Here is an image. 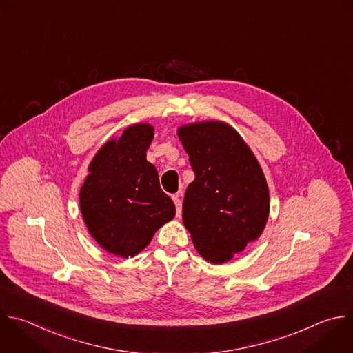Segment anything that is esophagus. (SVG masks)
Returning a JSON list of instances; mask_svg holds the SVG:
<instances>
[{
	"label": "esophagus",
	"instance_id": "34e87169",
	"mask_svg": "<svg viewBox=\"0 0 353 353\" xmlns=\"http://www.w3.org/2000/svg\"><path fill=\"white\" fill-rule=\"evenodd\" d=\"M173 201L176 205V214L180 217V214H181V192L173 195Z\"/></svg>",
	"mask_w": 353,
	"mask_h": 353
}]
</instances>
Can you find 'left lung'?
Wrapping results in <instances>:
<instances>
[{
    "mask_svg": "<svg viewBox=\"0 0 353 353\" xmlns=\"http://www.w3.org/2000/svg\"><path fill=\"white\" fill-rule=\"evenodd\" d=\"M179 139L195 179L183 201V223L194 247L224 263L256 240L269 216L265 174L240 134L221 122L183 126Z\"/></svg>",
    "mask_w": 353,
    "mask_h": 353,
    "instance_id": "8db88e82",
    "label": "left lung"
}]
</instances>
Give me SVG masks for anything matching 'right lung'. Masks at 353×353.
<instances>
[{
  "mask_svg": "<svg viewBox=\"0 0 353 353\" xmlns=\"http://www.w3.org/2000/svg\"><path fill=\"white\" fill-rule=\"evenodd\" d=\"M152 139L150 125L128 128L119 140L97 152L80 190V210L90 234L116 256L141 252L176 213L155 166L147 161Z\"/></svg>",
  "mask_w": 353,
  "mask_h": 353,
  "instance_id": "add662e5",
  "label": "right lung"
}]
</instances>
